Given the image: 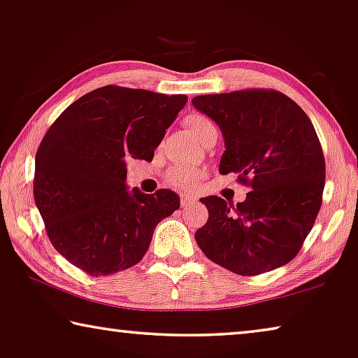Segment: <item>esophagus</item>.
Returning <instances> with one entry per match:
<instances>
[{"instance_id": "34e87169", "label": "esophagus", "mask_w": 358, "mask_h": 358, "mask_svg": "<svg viewBox=\"0 0 358 358\" xmlns=\"http://www.w3.org/2000/svg\"><path fill=\"white\" fill-rule=\"evenodd\" d=\"M196 202H197V199L194 196L181 194V207H185V209H188V207H193Z\"/></svg>"}]
</instances>
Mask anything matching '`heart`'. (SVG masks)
<instances>
[{
    "label": "heart",
    "mask_w": 358,
    "mask_h": 358,
    "mask_svg": "<svg viewBox=\"0 0 358 358\" xmlns=\"http://www.w3.org/2000/svg\"><path fill=\"white\" fill-rule=\"evenodd\" d=\"M183 124L189 128V131L197 138V140H202L206 135H209L210 131L217 130L215 125L212 124L210 119H207L206 115L202 114H189L185 117ZM201 178V172L194 167H186V165H177V167L170 169L167 175V181L170 186L177 189H186L191 188L197 180Z\"/></svg>",
    "instance_id": "heart-1"
}]
</instances>
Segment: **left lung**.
<instances>
[{
    "label": "left lung",
    "mask_w": 358,
    "mask_h": 358,
    "mask_svg": "<svg viewBox=\"0 0 358 358\" xmlns=\"http://www.w3.org/2000/svg\"><path fill=\"white\" fill-rule=\"evenodd\" d=\"M191 103L222 130L218 172L236 173L250 186L236 206L202 197L209 220L196 231L197 246L244 276L291 262L312 230L324 188V157L310 119L273 90L204 94Z\"/></svg>",
    "instance_id": "8db88e82"
}]
</instances>
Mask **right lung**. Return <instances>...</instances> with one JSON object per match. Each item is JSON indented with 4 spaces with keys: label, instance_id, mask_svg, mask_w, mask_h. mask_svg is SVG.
<instances>
[{
    "label": "right lung",
    "instance_id": "add662e5",
    "mask_svg": "<svg viewBox=\"0 0 358 358\" xmlns=\"http://www.w3.org/2000/svg\"><path fill=\"white\" fill-rule=\"evenodd\" d=\"M186 94L108 87L93 90L57 117L35 157L34 196L48 238L92 276L136 265L154 228L180 207L170 189H127V162L152 161L185 108Z\"/></svg>",
    "mask_w": 358,
    "mask_h": 358
}]
</instances>
